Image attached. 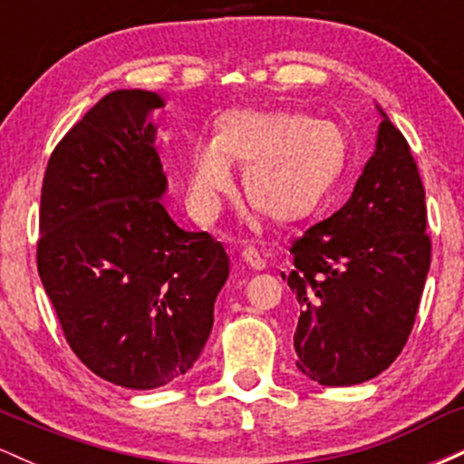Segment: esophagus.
<instances>
[{"mask_svg":"<svg viewBox=\"0 0 464 464\" xmlns=\"http://www.w3.org/2000/svg\"><path fill=\"white\" fill-rule=\"evenodd\" d=\"M242 259H244V264L250 266V268H255V270H264L266 268V259L262 257V255H259V250L255 246L244 248L242 250Z\"/></svg>","mask_w":464,"mask_h":464,"instance_id":"esophagus-1","label":"esophagus"}]
</instances>
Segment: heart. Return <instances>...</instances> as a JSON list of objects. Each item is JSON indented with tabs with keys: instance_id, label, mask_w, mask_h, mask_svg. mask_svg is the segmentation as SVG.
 Wrapping results in <instances>:
<instances>
[{
	"instance_id": "1",
	"label": "heart",
	"mask_w": 464,
	"mask_h": 464,
	"mask_svg": "<svg viewBox=\"0 0 464 464\" xmlns=\"http://www.w3.org/2000/svg\"><path fill=\"white\" fill-rule=\"evenodd\" d=\"M231 161L244 168L250 205L279 222L312 214L338 183L347 163L343 130L327 120L296 113L231 111L218 120L216 140H202L189 157L188 196L211 214L233 188Z\"/></svg>"
}]
</instances>
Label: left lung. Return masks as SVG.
<instances>
[{
	"instance_id": "1",
	"label": "left lung",
	"mask_w": 464,
	"mask_h": 464,
	"mask_svg": "<svg viewBox=\"0 0 464 464\" xmlns=\"http://www.w3.org/2000/svg\"><path fill=\"white\" fill-rule=\"evenodd\" d=\"M382 115L353 194L307 228L284 276L299 301L296 369L323 386H353L395 362L412 332L430 237L425 189L408 141Z\"/></svg>"
}]
</instances>
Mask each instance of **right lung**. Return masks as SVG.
<instances>
[{"label":"right lung","mask_w":464,"mask_h":464,"mask_svg":"<svg viewBox=\"0 0 464 464\" xmlns=\"http://www.w3.org/2000/svg\"><path fill=\"white\" fill-rule=\"evenodd\" d=\"M163 106L143 89L106 93L52 152L41 191L36 264L63 334L87 369L132 391L194 366L228 276L225 246L161 202Z\"/></svg>","instance_id":"right-lung-1"}]
</instances>
